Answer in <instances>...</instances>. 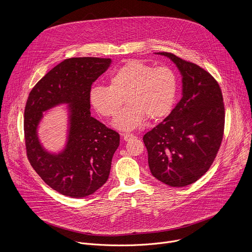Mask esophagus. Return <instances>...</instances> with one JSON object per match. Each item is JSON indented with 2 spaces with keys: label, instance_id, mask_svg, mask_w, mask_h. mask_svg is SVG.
<instances>
[{
  "label": "esophagus",
  "instance_id": "obj_1",
  "mask_svg": "<svg viewBox=\"0 0 252 252\" xmlns=\"http://www.w3.org/2000/svg\"><path fill=\"white\" fill-rule=\"evenodd\" d=\"M123 136H124V139L126 140V141H128V140H130V139H132V138H135L136 136H135V134H133V133H128V132H126V133H123Z\"/></svg>",
  "mask_w": 252,
  "mask_h": 252
}]
</instances>
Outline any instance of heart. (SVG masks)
Returning a JSON list of instances; mask_svg holds the SVG:
<instances>
[{
  "mask_svg": "<svg viewBox=\"0 0 252 252\" xmlns=\"http://www.w3.org/2000/svg\"><path fill=\"white\" fill-rule=\"evenodd\" d=\"M178 81L168 65L154 66L140 60L126 61L110 77V86L96 85L91 91V102L103 117H115L126 101L127 105L117 116L114 126L133 130L145 122L159 120L171 110Z\"/></svg>",
  "mask_w": 252,
  "mask_h": 252,
  "instance_id": "b5f03b06",
  "label": "heart"
}]
</instances>
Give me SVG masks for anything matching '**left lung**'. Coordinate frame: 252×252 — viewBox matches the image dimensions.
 Returning a JSON list of instances; mask_svg holds the SVG:
<instances>
[{
  "instance_id": "1",
  "label": "left lung",
  "mask_w": 252,
  "mask_h": 252,
  "mask_svg": "<svg viewBox=\"0 0 252 252\" xmlns=\"http://www.w3.org/2000/svg\"><path fill=\"white\" fill-rule=\"evenodd\" d=\"M183 75V96L161 123L143 135L152 174L161 183L183 188L195 183L211 166L224 132L221 89L208 71L171 53Z\"/></svg>"
}]
</instances>
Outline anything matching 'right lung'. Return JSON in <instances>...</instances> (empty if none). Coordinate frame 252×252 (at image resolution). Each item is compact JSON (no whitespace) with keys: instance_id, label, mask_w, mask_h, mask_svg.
<instances>
[{"instance_id":"right-lung-1","label":"right lung","mask_w":252,"mask_h":252,"mask_svg":"<svg viewBox=\"0 0 252 252\" xmlns=\"http://www.w3.org/2000/svg\"><path fill=\"white\" fill-rule=\"evenodd\" d=\"M111 59H66L53 67L29 94L24 118L28 159L43 181L56 191L80 198L93 194L107 181L120 134L91 117V90L110 66ZM65 102L71 107L66 150L46 152L36 136L42 112Z\"/></svg>"}]
</instances>
